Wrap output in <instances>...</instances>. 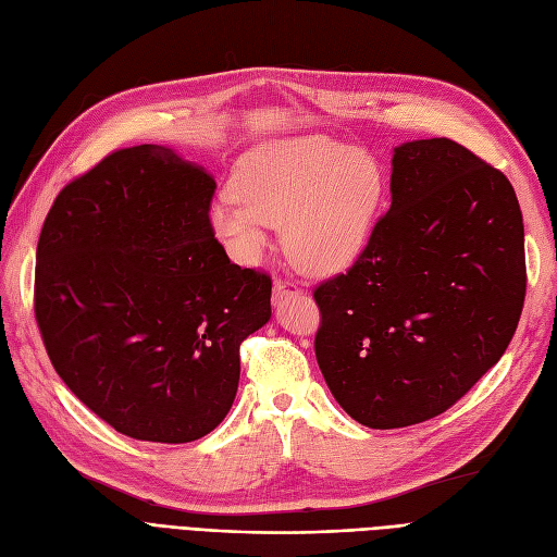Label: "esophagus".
Wrapping results in <instances>:
<instances>
[{"mask_svg":"<svg viewBox=\"0 0 557 557\" xmlns=\"http://www.w3.org/2000/svg\"><path fill=\"white\" fill-rule=\"evenodd\" d=\"M296 294H300V286L296 284V282H292V280H275V286H273V300L275 302H282L284 298H289V296H296Z\"/></svg>","mask_w":557,"mask_h":557,"instance_id":"obj_1","label":"esophagus"}]
</instances>
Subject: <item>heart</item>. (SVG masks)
Segmentation results:
<instances>
[{
    "mask_svg": "<svg viewBox=\"0 0 557 557\" xmlns=\"http://www.w3.org/2000/svg\"><path fill=\"white\" fill-rule=\"evenodd\" d=\"M384 199L380 161L329 136L263 143L247 152L210 208L214 231L243 261H257L284 222L289 259L310 275L349 268L366 249Z\"/></svg>",
    "mask_w": 557,
    "mask_h": 557,
    "instance_id": "obj_1",
    "label": "heart"
}]
</instances>
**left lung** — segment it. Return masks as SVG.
Returning <instances> with one entry per match:
<instances>
[{
    "instance_id": "obj_1",
    "label": "left lung",
    "mask_w": 557,
    "mask_h": 557,
    "mask_svg": "<svg viewBox=\"0 0 557 557\" xmlns=\"http://www.w3.org/2000/svg\"><path fill=\"white\" fill-rule=\"evenodd\" d=\"M525 282L507 175L451 138L403 143L388 212L349 271L314 289V354L333 398L374 430L442 414L509 347Z\"/></svg>"
}]
</instances>
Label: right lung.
I'll return each mask as SVG.
<instances>
[{
  "label": "right lung",
  "mask_w": 557,
  "mask_h": 557,
  "mask_svg": "<svg viewBox=\"0 0 557 557\" xmlns=\"http://www.w3.org/2000/svg\"><path fill=\"white\" fill-rule=\"evenodd\" d=\"M212 175L164 146L103 157L52 203L34 314L71 393L117 433L161 444L218 428L240 345L271 319V275L214 238Z\"/></svg>",
  "instance_id": "right-lung-1"
}]
</instances>
